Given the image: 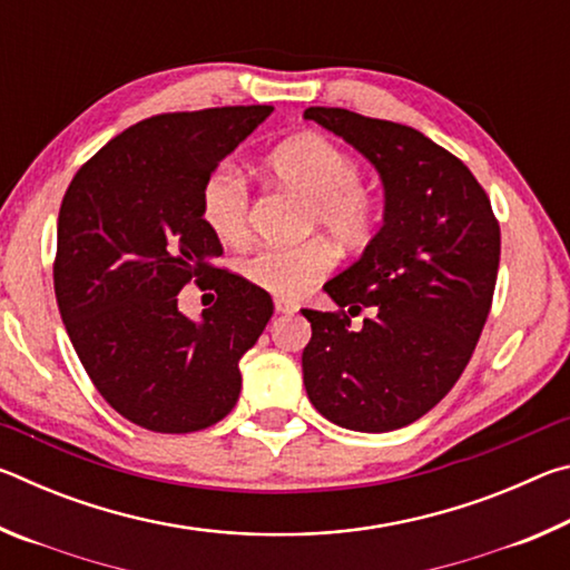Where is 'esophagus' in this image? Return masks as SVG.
<instances>
[{
  "label": "esophagus",
  "instance_id": "obj_1",
  "mask_svg": "<svg viewBox=\"0 0 570 570\" xmlns=\"http://www.w3.org/2000/svg\"><path fill=\"white\" fill-rule=\"evenodd\" d=\"M274 308H276L278 314H294V312H296V304L292 302V298L276 296V298H274Z\"/></svg>",
  "mask_w": 570,
  "mask_h": 570
}]
</instances>
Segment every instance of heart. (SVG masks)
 <instances>
[{
  "label": "heart",
  "instance_id": "1",
  "mask_svg": "<svg viewBox=\"0 0 570 570\" xmlns=\"http://www.w3.org/2000/svg\"><path fill=\"white\" fill-rule=\"evenodd\" d=\"M268 170L276 183L304 200L302 228L322 234L344 250L366 246L380 224V204L360 186L362 170L350 153L316 132L284 140ZM200 218L224 244L248 236V186L230 163H220L200 190ZM332 250L320 238L296 246H262L240 258L248 284L276 296H298L332 268Z\"/></svg>",
  "mask_w": 570,
  "mask_h": 570
}]
</instances>
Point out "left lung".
Listing matches in <instances>:
<instances>
[{
  "label": "left lung",
  "instance_id": "1",
  "mask_svg": "<svg viewBox=\"0 0 570 570\" xmlns=\"http://www.w3.org/2000/svg\"><path fill=\"white\" fill-rule=\"evenodd\" d=\"M304 118L360 150L384 186L377 236L324 284L340 308H302L312 322L304 387L340 428L400 430L445 397L475 352L493 304L500 226L465 163L420 130L344 108H308ZM362 307L373 316L352 331Z\"/></svg>",
  "mask_w": 570,
  "mask_h": 570
}]
</instances>
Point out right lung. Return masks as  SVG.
Wrapping results in <instances>:
<instances>
[{
	"label": "right lung",
	"instance_id": "right-lung-1",
	"mask_svg": "<svg viewBox=\"0 0 570 570\" xmlns=\"http://www.w3.org/2000/svg\"><path fill=\"white\" fill-rule=\"evenodd\" d=\"M272 105L166 112L132 125L75 173L57 218L55 296L95 387L153 432L206 430L234 410L238 360L274 314L264 288L216 268L200 190ZM214 287L193 323L179 288Z\"/></svg>",
	"mask_w": 570,
	"mask_h": 570
}]
</instances>
